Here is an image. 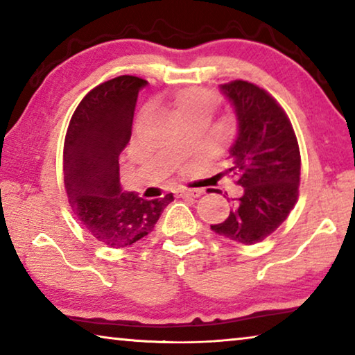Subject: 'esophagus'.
Wrapping results in <instances>:
<instances>
[{"label":"esophagus","instance_id":"obj_1","mask_svg":"<svg viewBox=\"0 0 355 355\" xmlns=\"http://www.w3.org/2000/svg\"><path fill=\"white\" fill-rule=\"evenodd\" d=\"M200 189H177L175 191V196L178 197H199L202 196Z\"/></svg>","mask_w":355,"mask_h":355}]
</instances>
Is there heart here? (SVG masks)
I'll return each instance as SVG.
<instances>
[{"instance_id":"obj_1","label":"heart","mask_w":355,"mask_h":355,"mask_svg":"<svg viewBox=\"0 0 355 355\" xmlns=\"http://www.w3.org/2000/svg\"><path fill=\"white\" fill-rule=\"evenodd\" d=\"M178 114L208 110L211 111L218 103L216 95L202 87H186L178 91L173 97Z\"/></svg>"}]
</instances>
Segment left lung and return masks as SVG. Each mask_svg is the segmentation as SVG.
Wrapping results in <instances>:
<instances>
[{
  "instance_id": "left-lung-1",
  "label": "left lung",
  "mask_w": 355,
  "mask_h": 355,
  "mask_svg": "<svg viewBox=\"0 0 355 355\" xmlns=\"http://www.w3.org/2000/svg\"><path fill=\"white\" fill-rule=\"evenodd\" d=\"M238 119V136L230 147L232 167L243 196L232 211L211 225L219 236L257 244L282 225L297 202L300 153L290 119L264 89L236 80L220 84Z\"/></svg>"
}]
</instances>
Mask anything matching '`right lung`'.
<instances>
[{
    "label": "right lung",
    "mask_w": 355,
    "mask_h": 355,
    "mask_svg": "<svg viewBox=\"0 0 355 355\" xmlns=\"http://www.w3.org/2000/svg\"><path fill=\"white\" fill-rule=\"evenodd\" d=\"M142 78L122 75L94 87L70 119L64 142V184L83 227L110 248H127L153 230L172 192L146 200L120 186L119 155L133 127Z\"/></svg>",
    "instance_id": "right-lung-1"
}]
</instances>
